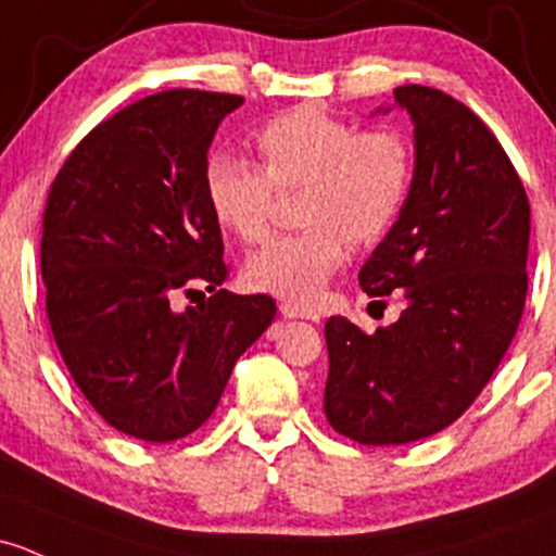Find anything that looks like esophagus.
I'll return each instance as SVG.
<instances>
[{
  "label": "esophagus",
  "instance_id": "1",
  "mask_svg": "<svg viewBox=\"0 0 556 556\" xmlns=\"http://www.w3.org/2000/svg\"><path fill=\"white\" fill-rule=\"evenodd\" d=\"M279 312H282V317H288V319H312V323H317L319 319V314L314 312V308L301 306V303H295V301H285L282 306H279Z\"/></svg>",
  "mask_w": 556,
  "mask_h": 556
}]
</instances>
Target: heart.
<instances>
[{
    "mask_svg": "<svg viewBox=\"0 0 556 556\" xmlns=\"http://www.w3.org/2000/svg\"><path fill=\"white\" fill-rule=\"evenodd\" d=\"M261 167L233 154L204 165L213 218L242 242H263L274 191L303 186L298 220L306 229L253 253L244 277L263 293L312 301L343 266L349 239L367 244L394 224L413 180V151L394 130H365L323 109L298 106L255 132Z\"/></svg>",
    "mask_w": 556,
    "mask_h": 556,
    "instance_id": "obj_1",
    "label": "heart"
}]
</instances>
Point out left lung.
Wrapping results in <instances>:
<instances>
[{"mask_svg":"<svg viewBox=\"0 0 556 556\" xmlns=\"http://www.w3.org/2000/svg\"><path fill=\"white\" fill-rule=\"evenodd\" d=\"M394 101L416 125V170L359 285L372 298L405 290L407 303L376 332L346 317L325 325V416L359 445H407L464 416L528 295L530 202L504 146L434 87H396Z\"/></svg>","mask_w":556,"mask_h":556,"instance_id":"obj_1","label":"left lung"}]
</instances>
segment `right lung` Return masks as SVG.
<instances>
[{
	"instance_id": "right-lung-1",
	"label": "right lung",
	"mask_w": 556,
	"mask_h": 556,
	"mask_svg": "<svg viewBox=\"0 0 556 556\" xmlns=\"http://www.w3.org/2000/svg\"><path fill=\"white\" fill-rule=\"evenodd\" d=\"M242 103L204 90L130 103L81 138L50 186L39 261L58 352L98 416L136 440L200 429L277 314L268 295L218 290L229 266L204 165ZM197 283L214 295L175 309Z\"/></svg>"
}]
</instances>
